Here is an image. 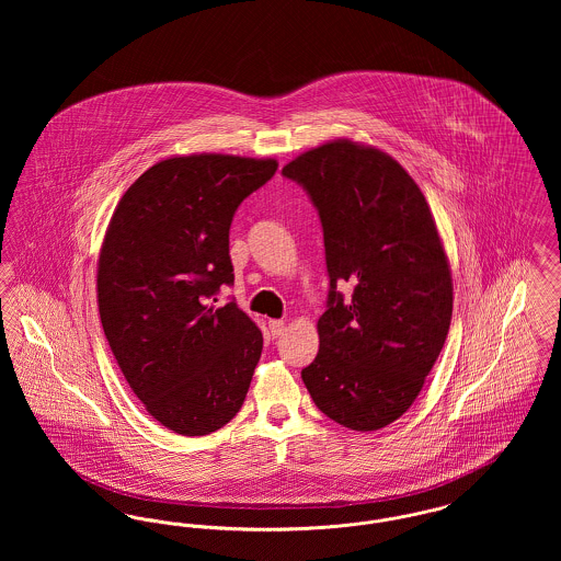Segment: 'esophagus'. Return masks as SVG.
<instances>
[{"label": "esophagus", "instance_id": "obj_1", "mask_svg": "<svg viewBox=\"0 0 561 561\" xmlns=\"http://www.w3.org/2000/svg\"><path fill=\"white\" fill-rule=\"evenodd\" d=\"M268 330H271V336H273V339H279V336L286 332V321L271 320L268 321Z\"/></svg>", "mask_w": 561, "mask_h": 561}]
</instances>
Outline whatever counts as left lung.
<instances>
[{
  "instance_id": "left-lung-1",
  "label": "left lung",
  "mask_w": 561,
  "mask_h": 561,
  "mask_svg": "<svg viewBox=\"0 0 561 561\" xmlns=\"http://www.w3.org/2000/svg\"><path fill=\"white\" fill-rule=\"evenodd\" d=\"M282 174L320 213L330 277L302 382L334 423L387 427L419 398L453 320V273L427 199L389 153L348 138L300 153Z\"/></svg>"
}]
</instances>
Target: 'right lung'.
<instances>
[{
  "label": "right lung",
  "mask_w": 561,
  "mask_h": 561,
  "mask_svg": "<svg viewBox=\"0 0 561 561\" xmlns=\"http://www.w3.org/2000/svg\"><path fill=\"white\" fill-rule=\"evenodd\" d=\"M275 170L271 158L174 156L142 172L108 220L96 273L108 347L145 410L179 435L225 427L261 359L259 325L210 298L233 284V214Z\"/></svg>",
  "instance_id": "obj_1"
}]
</instances>
